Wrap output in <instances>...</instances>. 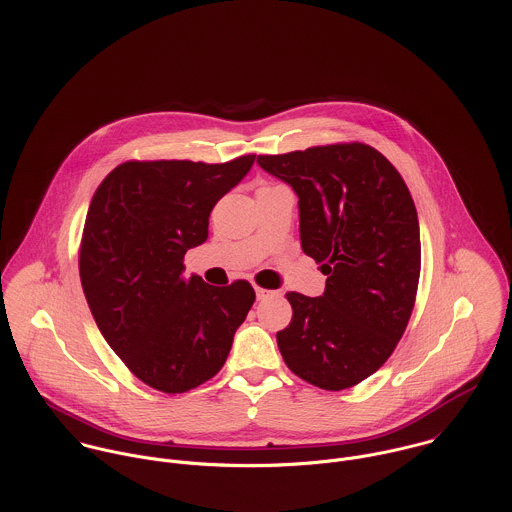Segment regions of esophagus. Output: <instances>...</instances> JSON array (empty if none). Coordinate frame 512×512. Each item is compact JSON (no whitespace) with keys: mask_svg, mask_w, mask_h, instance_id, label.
Wrapping results in <instances>:
<instances>
[{"mask_svg":"<svg viewBox=\"0 0 512 512\" xmlns=\"http://www.w3.org/2000/svg\"><path fill=\"white\" fill-rule=\"evenodd\" d=\"M274 292H270V290H264V288H260V286H256V295H258V299H264V297H268V295H272Z\"/></svg>","mask_w":512,"mask_h":512,"instance_id":"34e87169","label":"esophagus"}]
</instances>
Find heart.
Listing matches in <instances>:
<instances>
[{
    "label": "heart",
    "mask_w": 512,
    "mask_h": 512,
    "mask_svg": "<svg viewBox=\"0 0 512 512\" xmlns=\"http://www.w3.org/2000/svg\"><path fill=\"white\" fill-rule=\"evenodd\" d=\"M264 187H270V185H264Z\"/></svg>",
    "instance_id": "1"
}]
</instances>
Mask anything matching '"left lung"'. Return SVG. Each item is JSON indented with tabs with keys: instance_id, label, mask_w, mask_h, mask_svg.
<instances>
[{
	"instance_id": "left-lung-1",
	"label": "left lung",
	"mask_w": 512,
	"mask_h": 512,
	"mask_svg": "<svg viewBox=\"0 0 512 512\" xmlns=\"http://www.w3.org/2000/svg\"><path fill=\"white\" fill-rule=\"evenodd\" d=\"M299 197L301 248L327 276L319 297L288 292L278 331L288 368L323 390L363 382L410 321L422 266L414 199L398 169L361 142L258 155Z\"/></svg>"
}]
</instances>
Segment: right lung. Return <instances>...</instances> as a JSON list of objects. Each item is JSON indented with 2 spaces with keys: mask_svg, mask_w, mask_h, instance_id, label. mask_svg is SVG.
<instances>
[{
  "mask_svg": "<svg viewBox=\"0 0 512 512\" xmlns=\"http://www.w3.org/2000/svg\"><path fill=\"white\" fill-rule=\"evenodd\" d=\"M254 157L132 159L94 191L78 246L82 292L112 351L159 392L211 380L256 299L246 280L219 288L183 276L185 252L207 240L213 207Z\"/></svg>",
  "mask_w": 512,
  "mask_h": 512,
  "instance_id": "1",
  "label": "right lung"
}]
</instances>
